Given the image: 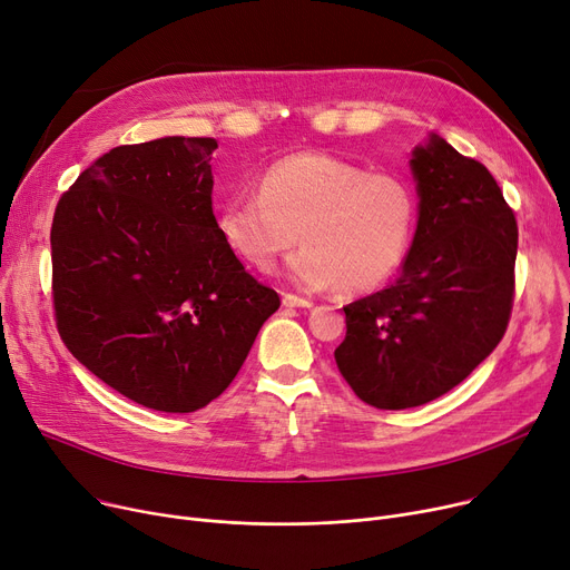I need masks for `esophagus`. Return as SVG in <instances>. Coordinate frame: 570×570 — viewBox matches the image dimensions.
<instances>
[{"label": "esophagus", "instance_id": "obj_1", "mask_svg": "<svg viewBox=\"0 0 570 570\" xmlns=\"http://www.w3.org/2000/svg\"><path fill=\"white\" fill-rule=\"evenodd\" d=\"M282 303H284V307H312V301H307V297L295 295V293H284L282 295Z\"/></svg>", "mask_w": 570, "mask_h": 570}]
</instances>
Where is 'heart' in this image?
I'll return each mask as SVG.
<instances>
[{
	"instance_id": "obj_1",
	"label": "heart",
	"mask_w": 570,
	"mask_h": 570,
	"mask_svg": "<svg viewBox=\"0 0 570 570\" xmlns=\"http://www.w3.org/2000/svg\"><path fill=\"white\" fill-rule=\"evenodd\" d=\"M417 224L411 179L327 157L295 153L269 164L258 191H235L219 209L226 245L258 269L303 237L288 275L305 288L370 293L402 267Z\"/></svg>"
}]
</instances>
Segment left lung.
<instances>
[{"instance_id": "8db88e82", "label": "left lung", "mask_w": 570, "mask_h": 570, "mask_svg": "<svg viewBox=\"0 0 570 570\" xmlns=\"http://www.w3.org/2000/svg\"><path fill=\"white\" fill-rule=\"evenodd\" d=\"M421 215L400 279L344 307L335 361L365 404L411 409L453 391L505 335L518 222L492 173L432 136L411 159Z\"/></svg>"}]
</instances>
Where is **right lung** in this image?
<instances>
[{
  "label": "right lung",
  "instance_id": "1",
  "mask_svg": "<svg viewBox=\"0 0 570 570\" xmlns=\"http://www.w3.org/2000/svg\"><path fill=\"white\" fill-rule=\"evenodd\" d=\"M215 138L119 145L52 217V307L67 348L119 395L191 413L219 397L282 301L213 213Z\"/></svg>",
  "mask_w": 570,
  "mask_h": 570
}]
</instances>
